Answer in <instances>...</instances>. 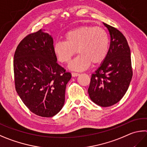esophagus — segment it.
Instances as JSON below:
<instances>
[{
  "mask_svg": "<svg viewBox=\"0 0 147 147\" xmlns=\"http://www.w3.org/2000/svg\"><path fill=\"white\" fill-rule=\"evenodd\" d=\"M71 74H72V76H73V77H76V76H79L80 74L77 73H72Z\"/></svg>",
  "mask_w": 147,
  "mask_h": 147,
  "instance_id": "obj_1",
  "label": "esophagus"
}]
</instances>
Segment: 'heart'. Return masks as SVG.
<instances>
[{
    "label": "heart",
    "instance_id": "obj_1",
    "mask_svg": "<svg viewBox=\"0 0 147 147\" xmlns=\"http://www.w3.org/2000/svg\"><path fill=\"white\" fill-rule=\"evenodd\" d=\"M107 33L100 27L81 26L67 32L64 42H58L53 46V53L60 62L69 63L77 52L79 55L69 65L72 70L86 69L91 62L98 64L105 60L109 51Z\"/></svg>",
    "mask_w": 147,
    "mask_h": 147
}]
</instances>
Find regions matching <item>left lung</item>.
<instances>
[{
	"label": "left lung",
	"mask_w": 147,
	"mask_h": 147,
	"mask_svg": "<svg viewBox=\"0 0 147 147\" xmlns=\"http://www.w3.org/2000/svg\"><path fill=\"white\" fill-rule=\"evenodd\" d=\"M111 37L110 47L105 60L94 74L88 89L90 100L107 107L123 97L132 77L130 50L127 39L118 29L103 23Z\"/></svg>",
	"instance_id": "1"
}]
</instances>
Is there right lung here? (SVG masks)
<instances>
[{"mask_svg": "<svg viewBox=\"0 0 147 147\" xmlns=\"http://www.w3.org/2000/svg\"><path fill=\"white\" fill-rule=\"evenodd\" d=\"M57 61L53 39L42 29L26 36L15 52L16 91L25 105L39 116H54L64 105L71 74Z\"/></svg>", "mask_w": 147, "mask_h": 147, "instance_id": "1", "label": "right lung"}]
</instances>
